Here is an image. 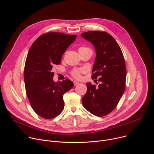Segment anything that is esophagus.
Masks as SVG:
<instances>
[{
  "label": "esophagus",
  "instance_id": "1",
  "mask_svg": "<svg viewBox=\"0 0 154 154\" xmlns=\"http://www.w3.org/2000/svg\"><path fill=\"white\" fill-rule=\"evenodd\" d=\"M78 84H79V82H77V81H74V85H78Z\"/></svg>",
  "mask_w": 154,
  "mask_h": 154
}]
</instances>
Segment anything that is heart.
<instances>
[{"mask_svg": "<svg viewBox=\"0 0 154 154\" xmlns=\"http://www.w3.org/2000/svg\"><path fill=\"white\" fill-rule=\"evenodd\" d=\"M86 48H83V47H82V48H80L79 51L80 50H82V49H86ZM86 72V69H75L74 70H73L72 72H71V74L75 78V79H80L81 78V74L82 73H84Z\"/></svg>", "mask_w": 154, "mask_h": 154, "instance_id": "obj_1", "label": "heart"}]
</instances>
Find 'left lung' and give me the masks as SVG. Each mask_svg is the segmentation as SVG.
<instances>
[{"label": "left lung", "mask_w": 154, "mask_h": 154, "mask_svg": "<svg viewBox=\"0 0 154 154\" xmlns=\"http://www.w3.org/2000/svg\"><path fill=\"white\" fill-rule=\"evenodd\" d=\"M81 36L91 42L96 57L92 79H97L98 87L87 83V91L82 97L86 110L97 116L112 112L125 91L126 67L121 49L114 38L105 32L89 31Z\"/></svg>", "instance_id": "1"}]
</instances>
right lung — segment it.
<instances>
[{
  "mask_svg": "<svg viewBox=\"0 0 154 154\" xmlns=\"http://www.w3.org/2000/svg\"><path fill=\"white\" fill-rule=\"evenodd\" d=\"M77 36L49 32L38 37L32 44L26 61L24 82L30 103L39 116L50 119L63 110V94L74 86L68 79L53 80V66L61 63V57Z\"/></svg>",
  "mask_w": 154,
  "mask_h": 154,
  "instance_id": "obj_1",
  "label": "right lung"
}]
</instances>
